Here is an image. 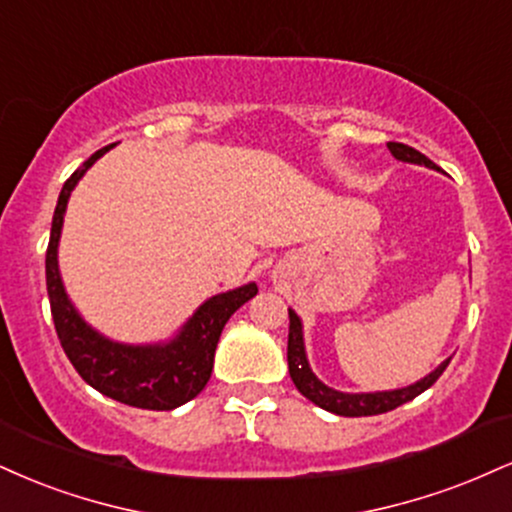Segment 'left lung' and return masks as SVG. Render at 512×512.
Returning <instances> with one entry per match:
<instances>
[{
    "label": "left lung",
    "instance_id": "left-lung-1",
    "mask_svg": "<svg viewBox=\"0 0 512 512\" xmlns=\"http://www.w3.org/2000/svg\"><path fill=\"white\" fill-rule=\"evenodd\" d=\"M389 150L398 162L427 166V169L439 171V166H436L429 157H424L422 152H417L415 147L403 145V143H389ZM288 317H291V326H288V372H291L295 389L303 393L307 400H312V403L319 405L322 410L334 412V415L367 417V415H381V412L396 410L398 405L408 403V400L417 398L420 393L427 391L429 386L441 377L443 369L448 367V362H451V357H448V360H443L439 367L432 369L427 377L417 379L415 384L403 386V389L369 391V393L336 391L331 389V386H326L322 379H317V374L312 372L310 360H307V353H305L303 319L295 315V310H291V307H288Z\"/></svg>",
    "mask_w": 512,
    "mask_h": 512
}]
</instances>
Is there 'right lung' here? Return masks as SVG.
<instances>
[{"mask_svg":"<svg viewBox=\"0 0 512 512\" xmlns=\"http://www.w3.org/2000/svg\"><path fill=\"white\" fill-rule=\"evenodd\" d=\"M112 147L114 143L102 147L88 162H83L59 193L45 260L54 329L76 372L102 396L143 410H174L193 400L207 386L221 331L240 305L255 298L257 283H243V286L207 298L188 317V322L166 341L121 343L100 334L95 326L85 322L61 281L59 240L73 188L78 186L85 171Z\"/></svg>","mask_w":512,"mask_h":512,"instance_id":"1","label":"right lung"}]
</instances>
